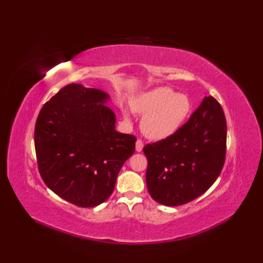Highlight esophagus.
Masks as SVG:
<instances>
[{
    "label": "esophagus",
    "mask_w": 263,
    "mask_h": 263,
    "mask_svg": "<svg viewBox=\"0 0 263 263\" xmlns=\"http://www.w3.org/2000/svg\"><path fill=\"white\" fill-rule=\"evenodd\" d=\"M142 148H143V142L140 140V139H138L136 142V152H138V153L142 152Z\"/></svg>",
    "instance_id": "1"
}]
</instances>
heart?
Segmentation results:
<instances>
[{
    "mask_svg": "<svg viewBox=\"0 0 263 263\" xmlns=\"http://www.w3.org/2000/svg\"><path fill=\"white\" fill-rule=\"evenodd\" d=\"M133 111L143 115L141 130L148 138L161 140L175 133L185 121L191 103L184 93L168 87H157L135 98Z\"/></svg>",
    "mask_w": 263,
    "mask_h": 263,
    "instance_id": "b5f03b06",
    "label": "heart"
}]
</instances>
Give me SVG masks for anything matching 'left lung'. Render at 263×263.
I'll use <instances>...</instances> for the list:
<instances>
[{
    "label": "left lung",
    "mask_w": 263,
    "mask_h": 263,
    "mask_svg": "<svg viewBox=\"0 0 263 263\" xmlns=\"http://www.w3.org/2000/svg\"><path fill=\"white\" fill-rule=\"evenodd\" d=\"M226 135L224 110L208 96L174 135L144 146L146 182L152 198L176 206L203 194L224 166Z\"/></svg>",
    "instance_id": "left-lung-1"
}]
</instances>
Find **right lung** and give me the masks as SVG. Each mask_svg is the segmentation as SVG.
<instances>
[{"label": "right lung", "instance_id": "right-lung-1", "mask_svg": "<svg viewBox=\"0 0 263 263\" xmlns=\"http://www.w3.org/2000/svg\"><path fill=\"white\" fill-rule=\"evenodd\" d=\"M109 95L71 83L39 111L35 125L38 170L52 191L91 208L113 193L123 164L135 153V136L115 130Z\"/></svg>", "mask_w": 263, "mask_h": 263}]
</instances>
